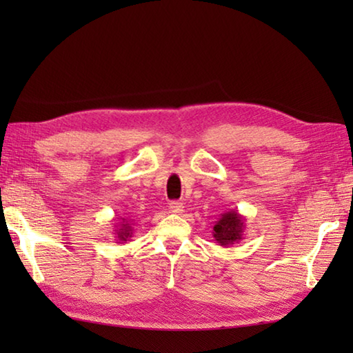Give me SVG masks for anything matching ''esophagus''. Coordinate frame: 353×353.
I'll return each instance as SVG.
<instances>
[{
    "label": "esophagus",
    "instance_id": "obj_1",
    "mask_svg": "<svg viewBox=\"0 0 353 353\" xmlns=\"http://www.w3.org/2000/svg\"><path fill=\"white\" fill-rule=\"evenodd\" d=\"M170 211L174 212V214H182L183 212V203H181V201H171Z\"/></svg>",
    "mask_w": 353,
    "mask_h": 353
}]
</instances>
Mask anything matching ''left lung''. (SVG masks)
Returning a JSON list of instances; mask_svg holds the SVG:
<instances>
[{
    "label": "left lung",
    "instance_id": "obj_1",
    "mask_svg": "<svg viewBox=\"0 0 353 353\" xmlns=\"http://www.w3.org/2000/svg\"><path fill=\"white\" fill-rule=\"evenodd\" d=\"M245 219L235 209L220 215V219L215 221L212 235L219 245L229 247L238 241H241L244 236Z\"/></svg>",
    "mask_w": 353,
    "mask_h": 353
}]
</instances>
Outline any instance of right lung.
I'll return each instance as SVG.
<instances>
[{
  "mask_svg": "<svg viewBox=\"0 0 353 353\" xmlns=\"http://www.w3.org/2000/svg\"><path fill=\"white\" fill-rule=\"evenodd\" d=\"M133 220H127V219H121L117 226H115V238H117V243H127L130 241V238L133 235Z\"/></svg>",
  "mask_w": 353,
  "mask_h": 353,
  "instance_id": "right-lung-1",
  "label": "right lung"
}]
</instances>
